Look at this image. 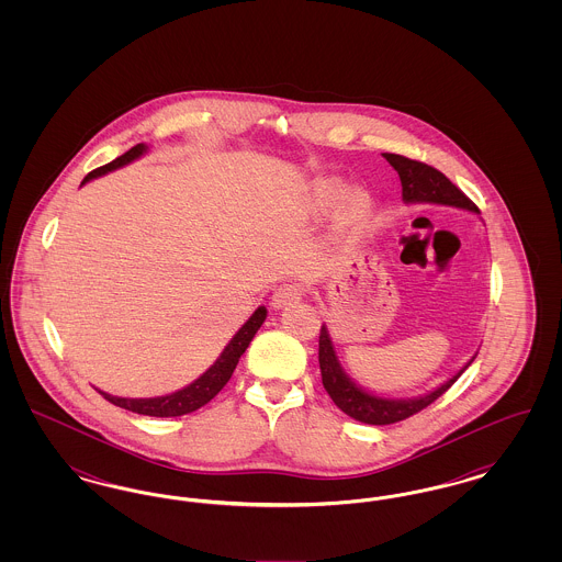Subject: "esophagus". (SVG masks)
Returning <instances> with one entry per match:
<instances>
[{
	"mask_svg": "<svg viewBox=\"0 0 562 562\" xmlns=\"http://www.w3.org/2000/svg\"><path fill=\"white\" fill-rule=\"evenodd\" d=\"M303 296V289L299 286V284H282V286H278L276 289V293L271 294V305L273 307H284V305H291V303H296L299 299Z\"/></svg>",
	"mask_w": 562,
	"mask_h": 562,
	"instance_id": "obj_1",
	"label": "esophagus"
}]
</instances>
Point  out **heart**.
I'll list each match as a JSON object with an SVG mask.
<instances>
[{"mask_svg":"<svg viewBox=\"0 0 562 562\" xmlns=\"http://www.w3.org/2000/svg\"><path fill=\"white\" fill-rule=\"evenodd\" d=\"M316 204L321 209H330L335 204H339L346 195H348V188L346 183L337 181V179H326L318 183L316 188ZM371 213V200L367 193H356L349 198L348 206H346V221L348 223H362Z\"/></svg>","mask_w":562,"mask_h":562,"instance_id":"b5f03b06","label":"heart"}]
</instances>
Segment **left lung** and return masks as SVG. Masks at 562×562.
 I'll return each mask as SVG.
<instances>
[{"label": "left lung", "mask_w": 562, "mask_h": 562, "mask_svg": "<svg viewBox=\"0 0 562 562\" xmlns=\"http://www.w3.org/2000/svg\"><path fill=\"white\" fill-rule=\"evenodd\" d=\"M383 158L394 166L402 183V198L406 202H431V204H449L457 209H468L472 213H479V206L453 186L440 170L428 166L424 161L411 160L398 154H383ZM318 360H321L322 385L328 392L333 402L356 422L371 424V426H390L402 419L413 417L415 413L424 411L431 402L438 401L461 373L474 362V358L451 376L447 383H442L438 390L429 392L426 396H419L415 401H387L379 398L364 390H360L348 374L344 373L337 353L333 348V341L328 337L326 326L321 328V346H318Z\"/></svg>", "instance_id": "1"}]
</instances>
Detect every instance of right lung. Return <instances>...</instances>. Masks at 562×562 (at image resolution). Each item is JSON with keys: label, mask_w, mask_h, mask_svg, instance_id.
Masks as SVG:
<instances>
[{"label": "right lung", "mask_w": 562, "mask_h": 562, "mask_svg": "<svg viewBox=\"0 0 562 562\" xmlns=\"http://www.w3.org/2000/svg\"><path fill=\"white\" fill-rule=\"evenodd\" d=\"M145 145L138 143L134 145L133 149H128L124 156L115 158L113 161H109L105 166L92 170L86 175L83 183L90 181V179H97L105 172H111L128 161L136 160L138 156L145 154ZM268 316V310L266 307H259L248 322L241 326L240 330L234 335V339L227 344V348L223 349V353L216 358L213 367L202 374L200 379H195L191 385L175 392V394H168V396H160V398H117V396H109L105 392H99L105 401L120 406V408H126V411H133L138 415H149V417H179V415H188L198 411L200 406H204L206 402L213 401L214 396L225 387V383L232 379V374L236 371V364L240 360L241 353L248 348V344L252 341L255 333L261 328V324Z\"/></svg>", "instance_id": "add662e5"}]
</instances>
